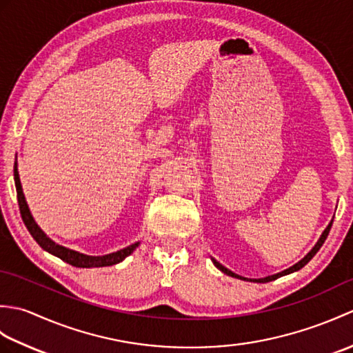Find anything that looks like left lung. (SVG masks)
Returning <instances> with one entry per match:
<instances>
[{
    "label": "left lung",
    "instance_id": "1",
    "mask_svg": "<svg viewBox=\"0 0 353 353\" xmlns=\"http://www.w3.org/2000/svg\"><path fill=\"white\" fill-rule=\"evenodd\" d=\"M334 221V220H332ZM332 221H331V224H329V226L325 229V232L323 234H321V236H320V239L317 241V244L312 247V250L306 254V256L302 259V261H299L297 264H294L292 267H290L288 270H283L282 273H277V274H273V276H268V277H264V279H249V281H252V282H270V281H274V279H277V277H281V276H285V274H290V273H292V272H297V270H301L302 267H305L306 264H308V262L312 259V256L314 254H316L319 250H320V247L323 245V243L326 241V238H327V235H329V230H331V226H332ZM214 264H215V267L216 268H220L223 273H226L228 276H232V277H238V279H244V277H241V276H238V274H235V273H232L230 270H228L226 267H223L220 262H216L215 259H214Z\"/></svg>",
    "mask_w": 353,
    "mask_h": 353
}]
</instances>
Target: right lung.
Masks as SVG:
<instances>
[{
    "label": "right lung",
    "instance_id": "right-lung-1",
    "mask_svg": "<svg viewBox=\"0 0 353 353\" xmlns=\"http://www.w3.org/2000/svg\"><path fill=\"white\" fill-rule=\"evenodd\" d=\"M13 179H14V186H17V197H18L19 212H21V216H22V221H24L26 228L30 232V235L34 238V241L39 244L43 250H47L48 253L54 254V256L61 258L65 262H68V264H71L74 267H80V268L114 265V264H118V262H121L124 258L129 256V254L133 253V250L138 247L139 243H134L129 247H125V249H123V250H118V252L110 253V254H104V256H88V254L74 252V250L66 249V247L56 244L54 241H51V239L39 229V226H37L36 221L33 220L32 214H30V211H28L24 192H22V186H21V182H19L17 162H14V165H13Z\"/></svg>",
    "mask_w": 353,
    "mask_h": 353
}]
</instances>
